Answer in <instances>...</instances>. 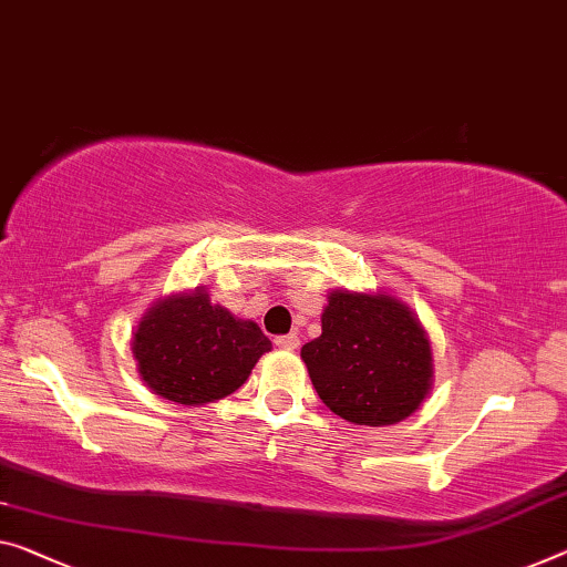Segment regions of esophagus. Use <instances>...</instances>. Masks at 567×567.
Listing matches in <instances>:
<instances>
[{"label":"esophagus","instance_id":"1","mask_svg":"<svg viewBox=\"0 0 567 567\" xmlns=\"http://www.w3.org/2000/svg\"><path fill=\"white\" fill-rule=\"evenodd\" d=\"M276 344L281 347V350H296V347H299V337L296 334H284V337H276Z\"/></svg>","mask_w":567,"mask_h":567}]
</instances>
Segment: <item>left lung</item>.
<instances>
[{"mask_svg":"<svg viewBox=\"0 0 567 567\" xmlns=\"http://www.w3.org/2000/svg\"><path fill=\"white\" fill-rule=\"evenodd\" d=\"M301 360L321 403L357 425L403 421L433 380L429 334L390 293H329L321 334L301 347Z\"/></svg>","mask_w":567,"mask_h":567,"instance_id":"left-lung-1","label":"left lung"}]
</instances>
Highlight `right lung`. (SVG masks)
<instances>
[{"mask_svg":"<svg viewBox=\"0 0 567 567\" xmlns=\"http://www.w3.org/2000/svg\"><path fill=\"white\" fill-rule=\"evenodd\" d=\"M271 350L256 321L233 317L203 286L159 299L138 321L132 352L136 370L156 395L203 405L238 390Z\"/></svg>","mask_w":567,"mask_h":567,"instance_id":"obj_1","label":"right lung"}]
</instances>
